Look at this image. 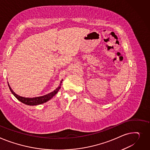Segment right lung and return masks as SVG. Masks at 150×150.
I'll return each instance as SVG.
<instances>
[{"label": "right lung", "mask_w": 150, "mask_h": 150, "mask_svg": "<svg viewBox=\"0 0 150 150\" xmlns=\"http://www.w3.org/2000/svg\"><path fill=\"white\" fill-rule=\"evenodd\" d=\"M63 80V79H62L60 82V84H59V85L58 86V87L56 89H55L53 92L49 93L48 94H46L45 95H43V96H38V97H34V98H25V97L19 96L18 95L16 94L13 91L11 87H10L8 82V87L9 88L10 91L11 92V93L13 94V95L18 99V101H20L21 103H22L26 105H40V104H43L45 103H46L47 101H49L51 98H52L58 93L59 88H61V86H62Z\"/></svg>", "instance_id": "add662e5"}]
</instances>
